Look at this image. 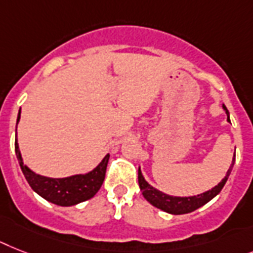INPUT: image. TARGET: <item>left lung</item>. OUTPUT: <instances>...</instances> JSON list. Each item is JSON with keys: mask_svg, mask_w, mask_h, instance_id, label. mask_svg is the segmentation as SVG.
I'll return each instance as SVG.
<instances>
[{"mask_svg": "<svg viewBox=\"0 0 253 253\" xmlns=\"http://www.w3.org/2000/svg\"><path fill=\"white\" fill-rule=\"evenodd\" d=\"M227 115V122H230L229 119V111L225 106H222ZM234 160H235V154H234V159H233V163H231L230 168L227 170L226 176L222 178L218 185H216L214 187H212L211 190L206 191L203 194H199V195H194V197H173V195H168V194L162 193L160 190L152 187L147 181L145 179V177L142 176L141 168H138V183H139V189L142 191V195L145 197V199L149 202L150 204H152L156 208L164 211L167 213L170 214H185L190 213L193 211L198 210L202 206H204L206 203H208L211 199H213L217 194L220 193L224 185L226 183L227 178L230 176L231 169H233V166H234Z\"/></svg>", "mask_w": 253, "mask_h": 253, "instance_id": "left-lung-1", "label": "left lung"}]
</instances>
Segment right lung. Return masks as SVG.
Wrapping results in <instances>:
<instances>
[{
	"label": "right lung",
	"mask_w": 253,
	"mask_h": 253,
	"mask_svg": "<svg viewBox=\"0 0 253 253\" xmlns=\"http://www.w3.org/2000/svg\"><path fill=\"white\" fill-rule=\"evenodd\" d=\"M19 120H20V111L18 114L16 125H18ZM15 154L23 174H24L33 191L50 203L62 207L76 206L81 202H85V200L93 198L103 183L107 163L110 159V155H106L103 160L93 170L85 173V174H75V176L64 177V178H51V177L37 174L23 163V158L20 155V150H19L18 139L16 138Z\"/></svg>",
	"instance_id": "right-lung-1"
}]
</instances>
